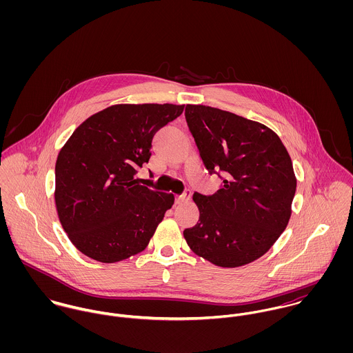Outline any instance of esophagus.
Segmentation results:
<instances>
[{
    "label": "esophagus",
    "instance_id": "esophagus-1",
    "mask_svg": "<svg viewBox=\"0 0 353 353\" xmlns=\"http://www.w3.org/2000/svg\"><path fill=\"white\" fill-rule=\"evenodd\" d=\"M190 197H192V192L190 190H185L183 194L175 197V201H176V203H183V202L189 201Z\"/></svg>",
    "mask_w": 353,
    "mask_h": 353
}]
</instances>
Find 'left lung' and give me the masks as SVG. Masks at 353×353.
<instances>
[{
  "mask_svg": "<svg viewBox=\"0 0 353 353\" xmlns=\"http://www.w3.org/2000/svg\"><path fill=\"white\" fill-rule=\"evenodd\" d=\"M185 117L205 167L224 178L214 194L194 193L200 220L183 236L213 265L250 263L288 225L296 192L292 160L280 137L259 122L201 104H188Z\"/></svg>",
  "mask_w": 353,
  "mask_h": 353,
  "instance_id": "8db88e82",
  "label": "left lung"
}]
</instances>
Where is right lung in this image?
<instances>
[{
	"mask_svg": "<svg viewBox=\"0 0 353 353\" xmlns=\"http://www.w3.org/2000/svg\"><path fill=\"white\" fill-rule=\"evenodd\" d=\"M185 105L115 104L85 119L55 163V206L79 252L112 263L143 252L174 194L141 186L156 132Z\"/></svg>",
	"mask_w": 353,
	"mask_h": 353,
	"instance_id": "obj_1",
	"label": "right lung"
}]
</instances>
